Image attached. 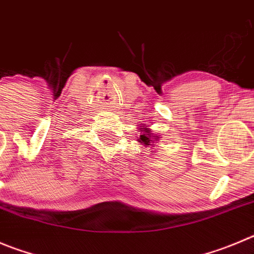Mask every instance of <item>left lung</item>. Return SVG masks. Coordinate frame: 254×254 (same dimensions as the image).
Returning <instances> with one entry per match:
<instances>
[{
    "label": "left lung",
    "instance_id": "1",
    "mask_svg": "<svg viewBox=\"0 0 254 254\" xmlns=\"http://www.w3.org/2000/svg\"><path fill=\"white\" fill-rule=\"evenodd\" d=\"M138 130L140 131V136L138 138V141L140 144H143V145L150 146L151 150V149L155 146L154 143H158V141H159L160 135L154 134L153 130H151L146 124H140V127H138ZM151 153H154V151H151Z\"/></svg>",
    "mask_w": 254,
    "mask_h": 254
}]
</instances>
